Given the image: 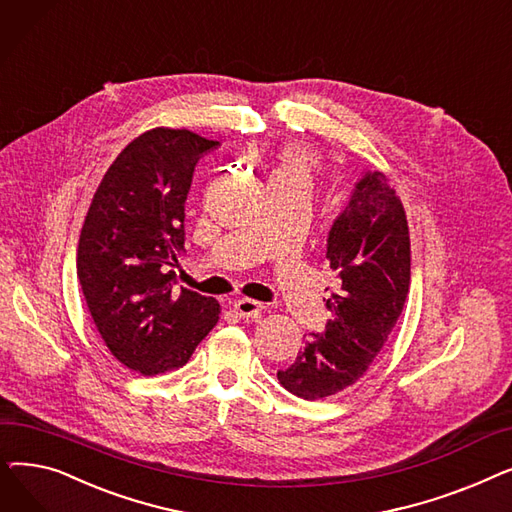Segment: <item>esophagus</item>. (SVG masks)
<instances>
[{
    "instance_id": "esophagus-1",
    "label": "esophagus",
    "mask_w": 512,
    "mask_h": 512,
    "mask_svg": "<svg viewBox=\"0 0 512 512\" xmlns=\"http://www.w3.org/2000/svg\"><path fill=\"white\" fill-rule=\"evenodd\" d=\"M232 309H234V313L238 317H247L249 319V317H257L261 313L263 305L257 303V301H251V299H238V301L232 303Z\"/></svg>"
}]
</instances>
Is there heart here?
Masks as SVG:
<instances>
[{
    "mask_svg": "<svg viewBox=\"0 0 512 512\" xmlns=\"http://www.w3.org/2000/svg\"><path fill=\"white\" fill-rule=\"evenodd\" d=\"M313 159L301 147H286L276 164L267 172V188L272 186H297L303 191H309L313 184Z\"/></svg>",
    "mask_w": 512,
    "mask_h": 512,
    "instance_id": "1",
    "label": "heart"
}]
</instances>
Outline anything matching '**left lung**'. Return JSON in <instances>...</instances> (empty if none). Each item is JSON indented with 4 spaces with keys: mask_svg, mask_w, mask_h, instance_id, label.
<instances>
[{
    "mask_svg": "<svg viewBox=\"0 0 512 512\" xmlns=\"http://www.w3.org/2000/svg\"><path fill=\"white\" fill-rule=\"evenodd\" d=\"M326 257L338 292L326 299L334 319L305 338L280 384L305 400L353 386L380 357L405 307L411 284V240L405 207L382 172H365L328 234Z\"/></svg>",
    "mask_w": 512,
    "mask_h": 512,
    "instance_id": "obj_1",
    "label": "left lung"
}]
</instances>
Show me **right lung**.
Returning a JSON list of instances; mask_svg holds the SVG:
<instances>
[{"label":"right lung","mask_w":512,"mask_h":512,"mask_svg":"<svg viewBox=\"0 0 512 512\" xmlns=\"http://www.w3.org/2000/svg\"><path fill=\"white\" fill-rule=\"evenodd\" d=\"M191 130L153 128L124 147L93 195L76 276L110 353L157 375L182 367L220 319V303L174 288L184 203L197 161L218 147Z\"/></svg>","instance_id":"obj_1"}]
</instances>
